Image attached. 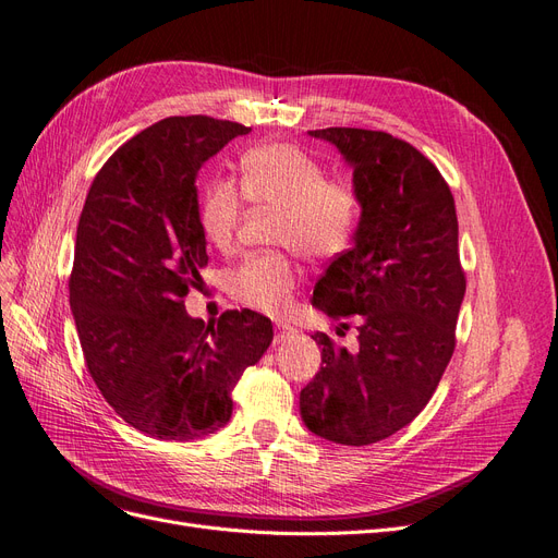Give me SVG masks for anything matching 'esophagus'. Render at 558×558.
<instances>
[{
	"instance_id": "1",
	"label": "esophagus",
	"mask_w": 558,
	"mask_h": 558,
	"mask_svg": "<svg viewBox=\"0 0 558 558\" xmlns=\"http://www.w3.org/2000/svg\"><path fill=\"white\" fill-rule=\"evenodd\" d=\"M294 333H296L294 327H290V325H278V327H276V343H284V340H290Z\"/></svg>"
}]
</instances>
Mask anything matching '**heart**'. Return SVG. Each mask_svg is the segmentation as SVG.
Listing matches in <instances>:
<instances>
[{
    "instance_id": "heart-1",
    "label": "heart",
    "mask_w": 558,
    "mask_h": 558,
    "mask_svg": "<svg viewBox=\"0 0 558 558\" xmlns=\"http://www.w3.org/2000/svg\"><path fill=\"white\" fill-rule=\"evenodd\" d=\"M239 185L247 202L280 208L274 241L303 257L329 262L345 255L359 229L362 204L356 190L290 143H262L243 153ZM241 194L231 183H210L199 204L204 239L229 250L241 225ZM299 268L287 253L250 255L229 278L233 299L250 308L282 315L292 305Z\"/></svg>"
}]
</instances>
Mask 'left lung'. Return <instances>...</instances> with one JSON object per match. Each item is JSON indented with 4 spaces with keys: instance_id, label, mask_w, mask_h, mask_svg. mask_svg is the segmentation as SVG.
<instances>
[{
    "instance_id": "obj_1",
    "label": "left lung",
    "mask_w": 558,
    "mask_h": 558,
    "mask_svg": "<svg viewBox=\"0 0 558 558\" xmlns=\"http://www.w3.org/2000/svg\"><path fill=\"white\" fill-rule=\"evenodd\" d=\"M352 167L362 204L354 245L329 264L313 305L340 322L356 317V348L313 333L322 366L301 389V420L338 445H371L415 420L454 352L465 294L454 196L410 143L387 132L327 128Z\"/></svg>"
}]
</instances>
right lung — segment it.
I'll list each match as a JSON object with an SVG mask.
<instances>
[{"label":"right lung","instance_id":"obj_1","mask_svg":"<svg viewBox=\"0 0 558 558\" xmlns=\"http://www.w3.org/2000/svg\"><path fill=\"white\" fill-rule=\"evenodd\" d=\"M250 128L165 118L106 161L81 213L69 305L101 397L159 440H194L231 417V389L274 340L271 319H194L183 299L208 264L196 173Z\"/></svg>","mask_w":558,"mask_h":558}]
</instances>
